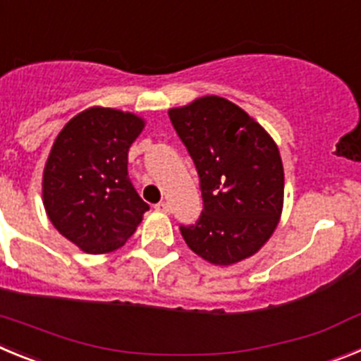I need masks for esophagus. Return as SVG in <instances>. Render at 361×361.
I'll use <instances>...</instances> for the list:
<instances>
[{"label": "esophagus", "mask_w": 361, "mask_h": 361, "mask_svg": "<svg viewBox=\"0 0 361 361\" xmlns=\"http://www.w3.org/2000/svg\"><path fill=\"white\" fill-rule=\"evenodd\" d=\"M155 208H157V212H162V213H170L171 212L170 202H166V200H161V202H159Z\"/></svg>", "instance_id": "esophagus-1"}]
</instances>
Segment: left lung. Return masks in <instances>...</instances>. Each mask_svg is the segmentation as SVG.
<instances>
[{
  "instance_id": "obj_1",
  "label": "left lung",
  "mask_w": 361,
  "mask_h": 361,
  "mask_svg": "<svg viewBox=\"0 0 361 361\" xmlns=\"http://www.w3.org/2000/svg\"><path fill=\"white\" fill-rule=\"evenodd\" d=\"M200 178L204 209L180 226L188 247L215 266L257 253L279 226L283 166L269 133L216 95L168 111Z\"/></svg>"
}]
</instances>
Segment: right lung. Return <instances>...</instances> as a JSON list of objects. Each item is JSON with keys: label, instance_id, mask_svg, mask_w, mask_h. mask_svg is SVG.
<instances>
[{"label": "right lung", "instance_id": "1", "mask_svg": "<svg viewBox=\"0 0 361 361\" xmlns=\"http://www.w3.org/2000/svg\"><path fill=\"white\" fill-rule=\"evenodd\" d=\"M145 128L130 111L94 106L65 124L43 171L54 228L90 255L110 253L149 209L128 177V149Z\"/></svg>", "mask_w": 361, "mask_h": 361}]
</instances>
